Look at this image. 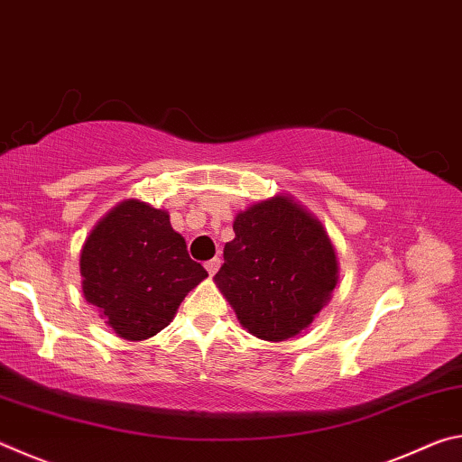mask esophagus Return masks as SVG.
I'll list each match as a JSON object with an SVG mask.
<instances>
[{
	"instance_id": "obj_1",
	"label": "esophagus",
	"mask_w": 462,
	"mask_h": 462,
	"mask_svg": "<svg viewBox=\"0 0 462 462\" xmlns=\"http://www.w3.org/2000/svg\"><path fill=\"white\" fill-rule=\"evenodd\" d=\"M206 269H208L209 275H216L217 269H220V259H217V256H214V259H209L206 263Z\"/></svg>"
}]
</instances>
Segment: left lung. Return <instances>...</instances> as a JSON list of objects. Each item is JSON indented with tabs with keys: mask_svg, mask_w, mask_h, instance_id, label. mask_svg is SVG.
I'll return each mask as SVG.
<instances>
[{
	"mask_svg": "<svg viewBox=\"0 0 462 462\" xmlns=\"http://www.w3.org/2000/svg\"><path fill=\"white\" fill-rule=\"evenodd\" d=\"M214 281L250 334L283 342L330 300L338 261L324 226L291 198L275 195L236 216Z\"/></svg>",
	"mask_w": 462,
	"mask_h": 462,
	"instance_id": "8db88e82",
	"label": "left lung"
}]
</instances>
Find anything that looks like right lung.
<instances>
[{
	"label": "right lung",
	"mask_w": 462,
	"mask_h": 462,
	"mask_svg": "<svg viewBox=\"0 0 462 462\" xmlns=\"http://www.w3.org/2000/svg\"><path fill=\"white\" fill-rule=\"evenodd\" d=\"M83 295L126 340H146L169 326L185 295L208 277L189 259L169 214L140 199L116 206L81 250Z\"/></svg>",
	"instance_id": "add662e5"
}]
</instances>
